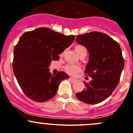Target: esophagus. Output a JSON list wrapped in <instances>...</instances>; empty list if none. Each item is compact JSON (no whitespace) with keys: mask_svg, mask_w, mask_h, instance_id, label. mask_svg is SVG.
Here are the masks:
<instances>
[{"mask_svg":"<svg viewBox=\"0 0 133 133\" xmlns=\"http://www.w3.org/2000/svg\"><path fill=\"white\" fill-rule=\"evenodd\" d=\"M69 80H70V81L71 82H75L76 81V79H75V78H71V77H70L69 78Z\"/></svg>","mask_w":133,"mask_h":133,"instance_id":"esophagus-1","label":"esophagus"}]
</instances>
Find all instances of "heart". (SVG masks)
Segmentation results:
<instances>
[{
    "label": "heart",
    "mask_w": 133,
    "mask_h": 133,
    "mask_svg": "<svg viewBox=\"0 0 133 133\" xmlns=\"http://www.w3.org/2000/svg\"><path fill=\"white\" fill-rule=\"evenodd\" d=\"M75 50H76V53H78L79 56L82 55L83 54H86L88 53V49L85 48V46L82 45H76V48H75ZM64 52L60 53V55L62 56L64 55ZM64 69H65V71L72 76H74V75H76L78 73L81 71L80 69V67L78 66V65H75V64H68L64 67Z\"/></svg>",
    "instance_id": "b5f03b06"
}]
</instances>
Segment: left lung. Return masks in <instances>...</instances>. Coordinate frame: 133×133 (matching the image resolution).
<instances>
[{
  "mask_svg": "<svg viewBox=\"0 0 133 133\" xmlns=\"http://www.w3.org/2000/svg\"><path fill=\"white\" fill-rule=\"evenodd\" d=\"M76 41L89 53L85 73L92 78L85 82V88L76 96L85 104H98L111 96L120 81L124 67L121 48L117 42L101 32L77 35Z\"/></svg>",
  "mask_w": 133,
  "mask_h": 133,
  "instance_id": "8db88e82",
  "label": "left lung"
}]
</instances>
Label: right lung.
<instances>
[{"label": "right lung", "instance_id": "add662e5", "mask_svg": "<svg viewBox=\"0 0 133 133\" xmlns=\"http://www.w3.org/2000/svg\"><path fill=\"white\" fill-rule=\"evenodd\" d=\"M75 35L65 36L46 28L26 31L21 36L13 52L14 75L24 93L37 102L55 96L58 85L69 76L64 71L49 72L53 60L59 59L74 41Z\"/></svg>", "mask_w": 133, "mask_h": 133}]
</instances>
